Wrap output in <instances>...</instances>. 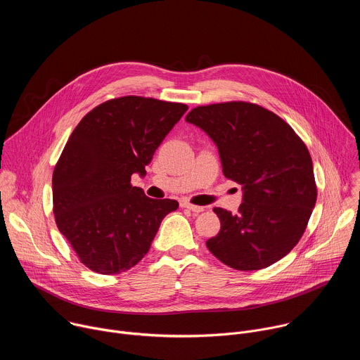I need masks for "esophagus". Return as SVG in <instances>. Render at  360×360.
Listing matches in <instances>:
<instances>
[{"mask_svg":"<svg viewBox=\"0 0 360 360\" xmlns=\"http://www.w3.org/2000/svg\"><path fill=\"white\" fill-rule=\"evenodd\" d=\"M181 208H185V210H189L195 214H199V212H203V207H198V205H192V203H188V202H182L181 203Z\"/></svg>","mask_w":360,"mask_h":360,"instance_id":"1","label":"esophagus"}]
</instances>
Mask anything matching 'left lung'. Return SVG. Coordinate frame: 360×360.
Segmentation results:
<instances>
[{"label":"left lung","mask_w":360,"mask_h":360,"mask_svg":"<svg viewBox=\"0 0 360 360\" xmlns=\"http://www.w3.org/2000/svg\"><path fill=\"white\" fill-rule=\"evenodd\" d=\"M218 146L222 171L242 185L236 215L214 212L221 231L207 240L236 271H258L282 259L302 238L316 203L311 153L276 114L232 101L193 108L185 118Z\"/></svg>","instance_id":"1"}]
</instances>
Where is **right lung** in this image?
I'll return each instance as SVG.
<instances>
[{"label": "right lung", "mask_w": 360, "mask_h": 360, "mask_svg": "<svg viewBox=\"0 0 360 360\" xmlns=\"http://www.w3.org/2000/svg\"><path fill=\"white\" fill-rule=\"evenodd\" d=\"M188 107L143 96L110 99L71 134L53 174L54 215L79 261L117 275L148 253L174 199H150L131 185Z\"/></svg>", "instance_id": "1"}]
</instances>
